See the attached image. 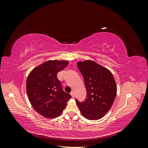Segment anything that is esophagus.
Returning a JSON list of instances; mask_svg holds the SVG:
<instances>
[{
    "label": "esophagus",
    "instance_id": "esophagus-1",
    "mask_svg": "<svg viewBox=\"0 0 148 148\" xmlns=\"http://www.w3.org/2000/svg\"><path fill=\"white\" fill-rule=\"evenodd\" d=\"M70 95H71V97H74V96H75V93H74V92H71V93H70Z\"/></svg>",
    "mask_w": 148,
    "mask_h": 148
}]
</instances>
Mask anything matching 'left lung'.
<instances>
[{"label": "left lung", "instance_id": "8db88e82", "mask_svg": "<svg viewBox=\"0 0 148 148\" xmlns=\"http://www.w3.org/2000/svg\"><path fill=\"white\" fill-rule=\"evenodd\" d=\"M83 75L87 98L76 102L84 117L91 120L104 117L112 106L117 95V86L110 71L92 60L77 63Z\"/></svg>", "mask_w": 148, "mask_h": 148}]
</instances>
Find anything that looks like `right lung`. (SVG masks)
Masks as SVG:
<instances>
[{
	"label": "right lung",
	"instance_id": "1",
	"mask_svg": "<svg viewBox=\"0 0 148 148\" xmlns=\"http://www.w3.org/2000/svg\"><path fill=\"white\" fill-rule=\"evenodd\" d=\"M66 60H49L36 67L26 81V92L34 109L49 119L59 116L71 97L62 88L57 74L65 69Z\"/></svg>",
	"mask_w": 148,
	"mask_h": 148
}]
</instances>
